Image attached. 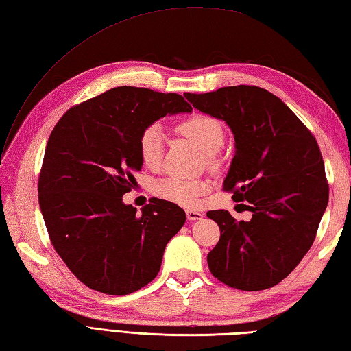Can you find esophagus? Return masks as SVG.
<instances>
[{
  "mask_svg": "<svg viewBox=\"0 0 351 351\" xmlns=\"http://www.w3.org/2000/svg\"><path fill=\"white\" fill-rule=\"evenodd\" d=\"M204 217V214L200 211H195V210H187V219L189 220H200Z\"/></svg>",
  "mask_w": 351,
  "mask_h": 351,
  "instance_id": "esophagus-1",
  "label": "esophagus"
}]
</instances>
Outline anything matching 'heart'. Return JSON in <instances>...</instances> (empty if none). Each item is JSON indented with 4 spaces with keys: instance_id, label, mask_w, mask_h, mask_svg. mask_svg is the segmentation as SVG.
I'll return each mask as SVG.
<instances>
[{
    "instance_id": "heart-1",
    "label": "heart",
    "mask_w": 351,
    "mask_h": 351,
    "mask_svg": "<svg viewBox=\"0 0 351 351\" xmlns=\"http://www.w3.org/2000/svg\"><path fill=\"white\" fill-rule=\"evenodd\" d=\"M176 131L206 154L210 166H219L217 152L225 143V128L219 119L204 113H193L176 125ZM137 149L140 160L146 167H160L164 152V134L158 123L147 125L140 132ZM210 190L211 182L208 180H190L182 176H166L155 181L152 185L155 196L189 208L196 206L200 202V197L205 196Z\"/></svg>"
}]
</instances>
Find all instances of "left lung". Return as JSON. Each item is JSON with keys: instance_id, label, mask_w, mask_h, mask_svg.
I'll return each instance as SVG.
<instances>
[{"instance_id": "left-lung-1", "label": "left lung", "mask_w": 351, "mask_h": 351, "mask_svg": "<svg viewBox=\"0 0 351 351\" xmlns=\"http://www.w3.org/2000/svg\"><path fill=\"white\" fill-rule=\"evenodd\" d=\"M193 107L232 130L235 155L223 190L252 213L237 221L225 210L206 215L220 228L208 253L214 278L243 291L278 285L299 265L315 240L329 202L323 155L312 132L265 88L221 87L185 93Z\"/></svg>"}]
</instances>
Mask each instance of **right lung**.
<instances>
[{
  "label": "right lung",
  "mask_w": 351,
  "mask_h": 351,
  "mask_svg": "<svg viewBox=\"0 0 351 351\" xmlns=\"http://www.w3.org/2000/svg\"><path fill=\"white\" fill-rule=\"evenodd\" d=\"M191 110L178 93L122 86L69 108L52 130L37 187L40 211L56 252L88 288L126 295L158 274L185 213L152 199L137 214L122 196L143 166L140 132Z\"/></svg>",
  "instance_id": "obj_1"
}]
</instances>
